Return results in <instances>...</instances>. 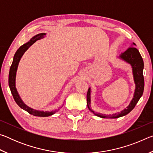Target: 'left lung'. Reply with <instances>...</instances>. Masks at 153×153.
I'll return each instance as SVG.
<instances>
[{"mask_svg":"<svg viewBox=\"0 0 153 153\" xmlns=\"http://www.w3.org/2000/svg\"><path fill=\"white\" fill-rule=\"evenodd\" d=\"M133 44L134 45H136L135 43ZM117 58L129 64L131 67L134 82V84H135V90H134L133 98L128 107L126 108H123L120 112L113 113L112 115H111V114H109V115H105V114L95 113L92 109L91 105H90V103H91V88L90 87L88 91L87 92L88 107L89 110L92 113L99 117L115 119L126 115L127 114H128L135 107L137 102H138L142 94H143L144 88V80L143 76L144 62L138 49L134 47L129 48L128 50L117 56Z\"/></svg>","mask_w":153,"mask_h":153,"instance_id":"left-lung-1","label":"left lung"}]
</instances>
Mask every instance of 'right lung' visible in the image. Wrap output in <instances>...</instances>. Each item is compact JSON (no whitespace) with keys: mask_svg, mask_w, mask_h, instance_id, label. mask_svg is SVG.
Here are the masks:
<instances>
[{"mask_svg":"<svg viewBox=\"0 0 153 153\" xmlns=\"http://www.w3.org/2000/svg\"><path fill=\"white\" fill-rule=\"evenodd\" d=\"M46 33H38V34L33 36L32 38H31L27 42L25 43L24 45H23L22 46H21L20 47L17 49L16 53H15L14 55L13 59L12 65L11 66V68H10L9 74V86L15 102H16L18 106L22 108V109L27 111V113H29L31 115H32L33 116H37V117H48V116L53 115L56 112H58V111L60 110V108L63 107V105H62L60 108H59L58 109L51 111H44L33 109V108L28 107L27 105H25L22 98H21L16 88V84H15V82H16V75L18 65H19V63L22 57V56L24 55L25 51H26L33 43L36 42L37 40L42 39V38L46 37Z\"/></svg>","mask_w":153,"mask_h":153,"instance_id":"1","label":"right lung"}]
</instances>
